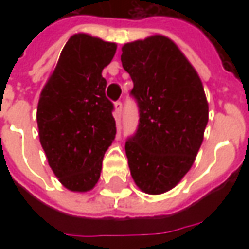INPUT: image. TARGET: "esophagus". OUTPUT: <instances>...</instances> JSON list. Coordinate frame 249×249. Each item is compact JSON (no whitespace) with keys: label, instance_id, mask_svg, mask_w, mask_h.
<instances>
[{"label":"esophagus","instance_id":"34e87169","mask_svg":"<svg viewBox=\"0 0 249 249\" xmlns=\"http://www.w3.org/2000/svg\"><path fill=\"white\" fill-rule=\"evenodd\" d=\"M121 113H123V103L121 101H116L114 103V116H116V120H120Z\"/></svg>","mask_w":249,"mask_h":249}]
</instances>
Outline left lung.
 <instances>
[{
	"instance_id": "1",
	"label": "left lung",
	"mask_w": 249,
	"mask_h": 249,
	"mask_svg": "<svg viewBox=\"0 0 249 249\" xmlns=\"http://www.w3.org/2000/svg\"><path fill=\"white\" fill-rule=\"evenodd\" d=\"M123 68L133 81L139 125L125 141L130 175L141 191L160 195L191 169L208 123L200 77L164 36L123 46Z\"/></svg>"
}]
</instances>
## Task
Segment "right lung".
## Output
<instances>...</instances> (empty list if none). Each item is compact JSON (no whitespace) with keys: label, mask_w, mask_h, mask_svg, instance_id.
<instances>
[{"label":"right lung","mask_w":249,"mask_h":249,"mask_svg":"<svg viewBox=\"0 0 249 249\" xmlns=\"http://www.w3.org/2000/svg\"><path fill=\"white\" fill-rule=\"evenodd\" d=\"M117 45L78 33L64 46L42 89L37 124L42 149L57 178L69 191H90L103 157L116 136L113 104L101 71Z\"/></svg>","instance_id":"add662e5"}]
</instances>
